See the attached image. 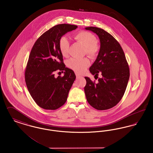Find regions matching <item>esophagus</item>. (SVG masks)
<instances>
[{
    "mask_svg": "<svg viewBox=\"0 0 153 153\" xmlns=\"http://www.w3.org/2000/svg\"><path fill=\"white\" fill-rule=\"evenodd\" d=\"M75 75H76V78H79L81 77V76L79 75L78 74H77V73H75Z\"/></svg>",
    "mask_w": 153,
    "mask_h": 153,
    "instance_id": "obj_1",
    "label": "esophagus"
}]
</instances>
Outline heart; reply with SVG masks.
Segmentation results:
<instances>
[{"label": "heart", "instance_id": "1", "mask_svg": "<svg viewBox=\"0 0 153 153\" xmlns=\"http://www.w3.org/2000/svg\"><path fill=\"white\" fill-rule=\"evenodd\" d=\"M75 40L85 47V52L90 58L96 56L100 50L97 42L96 37L94 34L86 31H80L74 36ZM70 44L65 37H62L59 41V49L63 56L68 55ZM90 65V61L87 58L78 59L71 58L67 62V67L76 73H83Z\"/></svg>", "mask_w": 153, "mask_h": 153}]
</instances>
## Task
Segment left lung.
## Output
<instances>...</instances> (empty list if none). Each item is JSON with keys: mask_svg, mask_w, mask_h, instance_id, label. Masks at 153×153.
Segmentation results:
<instances>
[{"mask_svg": "<svg viewBox=\"0 0 153 153\" xmlns=\"http://www.w3.org/2000/svg\"><path fill=\"white\" fill-rule=\"evenodd\" d=\"M95 33L100 41V49L96 61L89 70L94 76L101 74L98 83L85 77L84 88L88 104L97 110H106L117 104L123 96L129 78V69L120 44L104 29L87 27Z\"/></svg>", "mask_w": 153, "mask_h": 153, "instance_id": "left-lung-1", "label": "left lung"}]
</instances>
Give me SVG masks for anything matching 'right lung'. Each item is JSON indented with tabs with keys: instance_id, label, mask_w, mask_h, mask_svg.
Returning <instances> with one entry per match:
<instances>
[{
	"instance_id": "obj_1",
	"label": "right lung",
	"mask_w": 153,
	"mask_h": 153,
	"mask_svg": "<svg viewBox=\"0 0 153 153\" xmlns=\"http://www.w3.org/2000/svg\"><path fill=\"white\" fill-rule=\"evenodd\" d=\"M78 27L59 24L43 33L35 42L27 63L25 78L31 96L40 107L55 110L65 104L76 78L72 70L65 67L59 49V41L65 33ZM57 70L63 77H54Z\"/></svg>"
}]
</instances>
